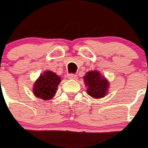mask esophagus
I'll return each mask as SVG.
<instances>
[{
	"label": "esophagus",
	"instance_id": "esophagus-1",
	"mask_svg": "<svg viewBox=\"0 0 148 148\" xmlns=\"http://www.w3.org/2000/svg\"><path fill=\"white\" fill-rule=\"evenodd\" d=\"M68 77H69L70 79H76V78H77V75L74 74H71L68 75Z\"/></svg>",
	"mask_w": 148,
	"mask_h": 148
}]
</instances>
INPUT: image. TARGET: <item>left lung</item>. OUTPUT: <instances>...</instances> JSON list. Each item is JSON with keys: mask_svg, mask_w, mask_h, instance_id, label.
Masks as SVG:
<instances>
[{"mask_svg": "<svg viewBox=\"0 0 148 148\" xmlns=\"http://www.w3.org/2000/svg\"><path fill=\"white\" fill-rule=\"evenodd\" d=\"M84 82L87 86L86 92L95 99H100L106 95L109 88V82L99 71H88L84 77Z\"/></svg>", "mask_w": 148, "mask_h": 148, "instance_id": "8db88e82", "label": "left lung"}]
</instances>
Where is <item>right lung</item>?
I'll return each mask as SVG.
<instances>
[{
	"label": "right lung",
	"mask_w": 148,
	"mask_h": 148,
	"mask_svg": "<svg viewBox=\"0 0 148 148\" xmlns=\"http://www.w3.org/2000/svg\"><path fill=\"white\" fill-rule=\"evenodd\" d=\"M61 77L52 71H45L40 75L34 85L33 92L39 99L48 100L55 95Z\"/></svg>",
	"instance_id": "obj_1"
}]
</instances>
